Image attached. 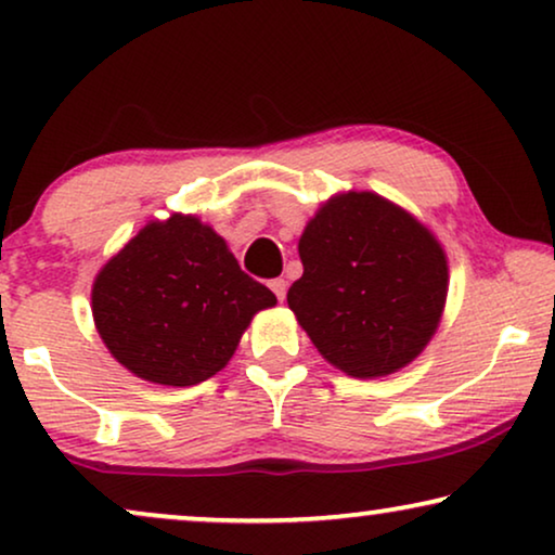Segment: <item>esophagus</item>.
Returning <instances> with one entry per match:
<instances>
[{
    "label": "esophagus",
    "mask_w": 555,
    "mask_h": 555,
    "mask_svg": "<svg viewBox=\"0 0 555 555\" xmlns=\"http://www.w3.org/2000/svg\"><path fill=\"white\" fill-rule=\"evenodd\" d=\"M270 291L278 295V300L283 302L285 300V293H287V283L283 278H275V280H270Z\"/></svg>",
    "instance_id": "1"
}]
</instances>
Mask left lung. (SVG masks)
<instances>
[{
    "instance_id": "8db88e82",
    "label": "left lung",
    "mask_w": 555,
    "mask_h": 555,
    "mask_svg": "<svg viewBox=\"0 0 555 555\" xmlns=\"http://www.w3.org/2000/svg\"><path fill=\"white\" fill-rule=\"evenodd\" d=\"M302 278L287 291L300 328L331 366L353 378L397 374L442 321L444 247L404 207L376 192H340L300 234Z\"/></svg>"
}]
</instances>
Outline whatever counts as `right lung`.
<instances>
[{
  "mask_svg": "<svg viewBox=\"0 0 555 555\" xmlns=\"http://www.w3.org/2000/svg\"><path fill=\"white\" fill-rule=\"evenodd\" d=\"M278 302L196 215L154 219L98 270L90 308L113 359L143 382L194 386L222 371Z\"/></svg>",
  "mask_w": 555,
  "mask_h": 555,
  "instance_id": "1",
  "label": "right lung"
}]
</instances>
